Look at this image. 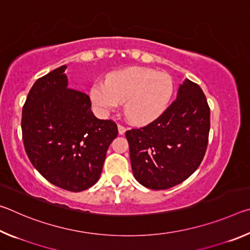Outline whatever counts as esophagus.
<instances>
[{"label": "esophagus", "instance_id": "34e87169", "mask_svg": "<svg viewBox=\"0 0 250 250\" xmlns=\"http://www.w3.org/2000/svg\"><path fill=\"white\" fill-rule=\"evenodd\" d=\"M118 131H119V134H125V128L124 125H118Z\"/></svg>", "mask_w": 250, "mask_h": 250}]
</instances>
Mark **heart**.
I'll return each mask as SVG.
<instances>
[{
    "mask_svg": "<svg viewBox=\"0 0 250 250\" xmlns=\"http://www.w3.org/2000/svg\"><path fill=\"white\" fill-rule=\"evenodd\" d=\"M173 95L170 76L154 69L130 67L110 74L105 83L90 89V99L101 115H108L125 104L128 119L146 125L166 111Z\"/></svg>",
    "mask_w": 250,
    "mask_h": 250,
    "instance_id": "obj_1",
    "label": "heart"
}]
</instances>
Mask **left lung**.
I'll use <instances>...</instances> for the list:
<instances>
[{
  "label": "left lung",
  "mask_w": 250,
  "mask_h": 250,
  "mask_svg": "<svg viewBox=\"0 0 250 250\" xmlns=\"http://www.w3.org/2000/svg\"><path fill=\"white\" fill-rule=\"evenodd\" d=\"M209 119L204 92L185 79L158 119L125 132L135 180L147 188L167 189L188 179L205 155Z\"/></svg>",
  "instance_id": "8db88e82"
}]
</instances>
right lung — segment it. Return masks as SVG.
<instances>
[{
	"label": "right lung",
	"mask_w": 250,
	"mask_h": 250,
	"mask_svg": "<svg viewBox=\"0 0 250 250\" xmlns=\"http://www.w3.org/2000/svg\"><path fill=\"white\" fill-rule=\"evenodd\" d=\"M66 68L39 78L29 90L22 113L23 142L29 161L46 180L82 192L99 180L118 126L95 117L89 96L68 88Z\"/></svg>",
	"instance_id": "right-lung-1"
}]
</instances>
